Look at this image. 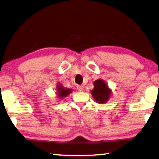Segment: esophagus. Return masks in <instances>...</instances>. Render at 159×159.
<instances>
[{
    "label": "esophagus",
    "mask_w": 159,
    "mask_h": 159,
    "mask_svg": "<svg viewBox=\"0 0 159 159\" xmlns=\"http://www.w3.org/2000/svg\"><path fill=\"white\" fill-rule=\"evenodd\" d=\"M77 91H80V92H82V91H84V87H83V86L78 85V86H77Z\"/></svg>",
    "instance_id": "34e87169"
}]
</instances>
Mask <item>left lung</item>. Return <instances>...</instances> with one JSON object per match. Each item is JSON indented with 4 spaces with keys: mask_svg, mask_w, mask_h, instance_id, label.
<instances>
[{
    "mask_svg": "<svg viewBox=\"0 0 159 159\" xmlns=\"http://www.w3.org/2000/svg\"><path fill=\"white\" fill-rule=\"evenodd\" d=\"M94 89L91 91L95 100L99 104L107 102L109 99L111 90L109 89L104 80H98L93 82Z\"/></svg>",
    "mask_w": 159,
    "mask_h": 159,
    "instance_id": "left-lung-1",
    "label": "left lung"
}]
</instances>
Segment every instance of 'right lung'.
I'll return each mask as SVG.
<instances>
[{
	"mask_svg": "<svg viewBox=\"0 0 159 159\" xmlns=\"http://www.w3.org/2000/svg\"><path fill=\"white\" fill-rule=\"evenodd\" d=\"M71 92V89L64 88L60 84H57V94L58 98H64L69 95Z\"/></svg>",
	"mask_w": 159,
	"mask_h": 159,
	"instance_id": "add662e5",
	"label": "right lung"
}]
</instances>
